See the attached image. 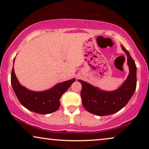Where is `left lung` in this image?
Returning a JSON list of instances; mask_svg holds the SVG:
<instances>
[{
  "mask_svg": "<svg viewBox=\"0 0 149 149\" xmlns=\"http://www.w3.org/2000/svg\"><path fill=\"white\" fill-rule=\"evenodd\" d=\"M126 54L130 73L119 89L106 91L85 81L78 80L82 85L81 96L83 107L89 113L98 116L109 115L123 109L133 95L136 88V66L128 51L121 45Z\"/></svg>",
  "mask_w": 149,
  "mask_h": 149,
  "instance_id": "obj_1",
  "label": "left lung"
}]
</instances>
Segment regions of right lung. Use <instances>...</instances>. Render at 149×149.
I'll return each instance as SVG.
<instances>
[{"instance_id": "right-lung-1", "label": "right lung", "mask_w": 149, "mask_h": 149, "mask_svg": "<svg viewBox=\"0 0 149 149\" xmlns=\"http://www.w3.org/2000/svg\"><path fill=\"white\" fill-rule=\"evenodd\" d=\"M15 58L13 60V64ZM75 79L58 83L48 90L33 91L22 86L15 76L13 67L11 76V85L14 92L22 106L34 113L45 115L54 113L60 106V99Z\"/></svg>"}]
</instances>
